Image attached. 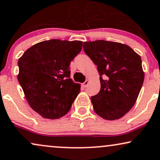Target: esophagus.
I'll return each instance as SVG.
<instances>
[{
    "label": "esophagus",
    "mask_w": 160,
    "mask_h": 160,
    "mask_svg": "<svg viewBox=\"0 0 160 160\" xmlns=\"http://www.w3.org/2000/svg\"><path fill=\"white\" fill-rule=\"evenodd\" d=\"M88 82H89V81L88 80H86V81H85L82 84V86L83 87V88H86V87L88 86Z\"/></svg>",
    "instance_id": "34e87169"
}]
</instances>
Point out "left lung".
<instances>
[{"label": "left lung", "instance_id": "obj_1", "mask_svg": "<svg viewBox=\"0 0 160 160\" xmlns=\"http://www.w3.org/2000/svg\"><path fill=\"white\" fill-rule=\"evenodd\" d=\"M83 50L97 66L101 88L91 97L96 113L106 120L121 118L135 105L144 80L141 58L130 47L97 40Z\"/></svg>", "mask_w": 160, "mask_h": 160}]
</instances>
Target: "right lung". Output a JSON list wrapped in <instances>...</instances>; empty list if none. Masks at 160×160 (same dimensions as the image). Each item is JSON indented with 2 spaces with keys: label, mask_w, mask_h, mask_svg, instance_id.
Returning a JSON list of instances; mask_svg holds the SVG:
<instances>
[{
  "label": "right lung",
  "mask_w": 160,
  "mask_h": 160,
  "mask_svg": "<svg viewBox=\"0 0 160 160\" xmlns=\"http://www.w3.org/2000/svg\"><path fill=\"white\" fill-rule=\"evenodd\" d=\"M82 45L81 41L50 39L34 44L19 58L18 81L29 105L43 118L64 116L80 93L69 65Z\"/></svg>",
  "instance_id": "right-lung-1"
}]
</instances>
